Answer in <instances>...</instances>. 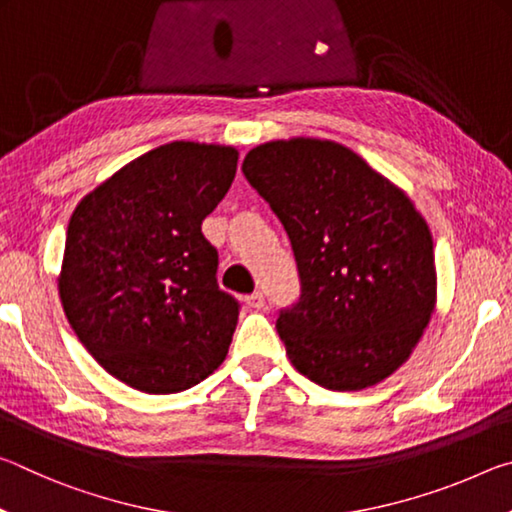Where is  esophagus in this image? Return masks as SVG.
<instances>
[{"label": "esophagus", "mask_w": 512, "mask_h": 512, "mask_svg": "<svg viewBox=\"0 0 512 512\" xmlns=\"http://www.w3.org/2000/svg\"><path fill=\"white\" fill-rule=\"evenodd\" d=\"M246 305L250 307V309H264L266 307V298H264V293H250V296H246Z\"/></svg>", "instance_id": "34e87169"}]
</instances>
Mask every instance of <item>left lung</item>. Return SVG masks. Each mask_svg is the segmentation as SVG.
I'll return each instance as SVG.
<instances>
[{
  "instance_id": "8db88e82",
  "label": "left lung",
  "mask_w": 512,
  "mask_h": 512,
  "mask_svg": "<svg viewBox=\"0 0 512 512\" xmlns=\"http://www.w3.org/2000/svg\"><path fill=\"white\" fill-rule=\"evenodd\" d=\"M291 239L300 300L277 334L300 375L363 391L411 357L436 309L427 221L404 189L348 146L273 140L241 164Z\"/></svg>"
}]
</instances>
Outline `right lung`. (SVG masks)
<instances>
[{
    "mask_svg": "<svg viewBox=\"0 0 512 512\" xmlns=\"http://www.w3.org/2000/svg\"><path fill=\"white\" fill-rule=\"evenodd\" d=\"M235 146L171 142L81 198L58 296L99 366L135 391L180 393L221 366L239 302L219 289L207 214L235 180Z\"/></svg>",
    "mask_w": 512,
    "mask_h": 512,
    "instance_id": "add662e5",
    "label": "right lung"
}]
</instances>
